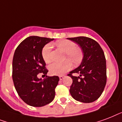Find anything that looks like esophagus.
Instances as JSON below:
<instances>
[{"label": "esophagus", "instance_id": "1", "mask_svg": "<svg viewBox=\"0 0 122 122\" xmlns=\"http://www.w3.org/2000/svg\"><path fill=\"white\" fill-rule=\"evenodd\" d=\"M66 76H65V75H62V76H59V78H60V80H62L63 79H64V78H66Z\"/></svg>", "mask_w": 122, "mask_h": 122}]
</instances>
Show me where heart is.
Instances as JSON below:
<instances>
[{
	"label": "heart",
	"instance_id": "heart-1",
	"mask_svg": "<svg viewBox=\"0 0 122 122\" xmlns=\"http://www.w3.org/2000/svg\"><path fill=\"white\" fill-rule=\"evenodd\" d=\"M56 45L59 49L65 52V59H69L72 63L76 64L82 60L83 52L77 48V45L74 42L69 40H61L56 42ZM51 44L48 43L43 47L42 50V56L46 63H50L51 58ZM71 64L69 60H66L62 63L54 62L49 66V70L53 75L59 76L66 73L71 69Z\"/></svg>",
	"mask_w": 122,
	"mask_h": 122
}]
</instances>
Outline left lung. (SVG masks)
<instances>
[{"label": "left lung", "instance_id": "1", "mask_svg": "<svg viewBox=\"0 0 122 122\" xmlns=\"http://www.w3.org/2000/svg\"><path fill=\"white\" fill-rule=\"evenodd\" d=\"M79 44L83 53L82 62L67 74L72 79L70 93L74 99L90 103L98 99L106 84V62L99 43L87 37L67 38ZM73 74H79L75 76Z\"/></svg>", "mask_w": 122, "mask_h": 122}]
</instances>
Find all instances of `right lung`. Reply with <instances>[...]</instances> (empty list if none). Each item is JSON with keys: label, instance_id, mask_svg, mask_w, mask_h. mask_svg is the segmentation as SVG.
Segmentation results:
<instances>
[{"label": "right lung", "instance_id": "obj_1", "mask_svg": "<svg viewBox=\"0 0 122 122\" xmlns=\"http://www.w3.org/2000/svg\"><path fill=\"white\" fill-rule=\"evenodd\" d=\"M53 39L30 36L23 40L15 50L13 60V80L17 93L25 103L41 107L54 99L59 78L48 76L41 80L37 74L48 72L42 56L45 44Z\"/></svg>", "mask_w": 122, "mask_h": 122}]
</instances>
